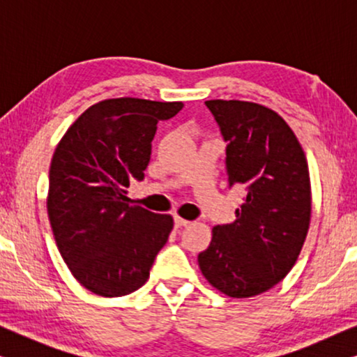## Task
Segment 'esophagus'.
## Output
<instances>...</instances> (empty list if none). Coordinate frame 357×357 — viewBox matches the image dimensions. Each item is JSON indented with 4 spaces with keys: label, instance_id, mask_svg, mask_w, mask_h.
<instances>
[{
    "label": "esophagus",
    "instance_id": "obj_1",
    "mask_svg": "<svg viewBox=\"0 0 357 357\" xmlns=\"http://www.w3.org/2000/svg\"><path fill=\"white\" fill-rule=\"evenodd\" d=\"M174 222H175V227H183V226H187V224H190V221H187V219H183L180 216H175Z\"/></svg>",
    "mask_w": 357,
    "mask_h": 357
}]
</instances>
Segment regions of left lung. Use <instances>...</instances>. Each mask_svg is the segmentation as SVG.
Instances as JSON below:
<instances>
[{"label":"left lung","mask_w":357,"mask_h":357,"mask_svg":"<svg viewBox=\"0 0 357 357\" xmlns=\"http://www.w3.org/2000/svg\"><path fill=\"white\" fill-rule=\"evenodd\" d=\"M226 141L229 188L247 192L236 221L213 227L198 255L209 284L226 296L252 297L278 284L299 257L310 224L305 154L276 112L243 100H206Z\"/></svg>","instance_id":"8db88e82"}]
</instances>
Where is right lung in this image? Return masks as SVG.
I'll return each instance as SVG.
<instances>
[{
	"label": "right lung",
	"instance_id": "right-lung-1",
	"mask_svg": "<svg viewBox=\"0 0 357 357\" xmlns=\"http://www.w3.org/2000/svg\"><path fill=\"white\" fill-rule=\"evenodd\" d=\"M182 102L102 100L73 123L53 154L48 219L63 260L86 289L120 297L148 281L174 227L169 214L133 206L130 180H143L160 120Z\"/></svg>",
	"mask_w": 357,
	"mask_h": 357
}]
</instances>
